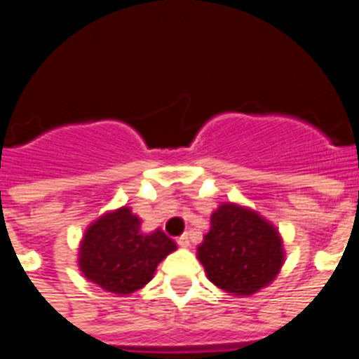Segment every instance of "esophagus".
<instances>
[{
  "label": "esophagus",
  "instance_id": "34e87169",
  "mask_svg": "<svg viewBox=\"0 0 359 359\" xmlns=\"http://www.w3.org/2000/svg\"><path fill=\"white\" fill-rule=\"evenodd\" d=\"M177 244H179L180 248H187L189 246V236H187V233H182L180 237H177Z\"/></svg>",
  "mask_w": 359,
  "mask_h": 359
}]
</instances>
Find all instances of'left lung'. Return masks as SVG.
Returning a JSON list of instances; mask_svg holds the SVG:
<instances>
[{"label": "left lung", "mask_w": 359, "mask_h": 359, "mask_svg": "<svg viewBox=\"0 0 359 359\" xmlns=\"http://www.w3.org/2000/svg\"><path fill=\"white\" fill-rule=\"evenodd\" d=\"M198 259L214 285L250 296L274 280L283 264V250L276 230L259 214L225 203L210 217V232L198 246Z\"/></svg>", "instance_id": "1"}]
</instances>
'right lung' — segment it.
Here are the masks:
<instances>
[{"label":"right lung","instance_id":"add662e5","mask_svg":"<svg viewBox=\"0 0 359 359\" xmlns=\"http://www.w3.org/2000/svg\"><path fill=\"white\" fill-rule=\"evenodd\" d=\"M140 225L127 207L95 221L79 251L83 274L115 294H130L149 283L157 264L177 246L161 230L143 233Z\"/></svg>","mask_w":359,"mask_h":359}]
</instances>
